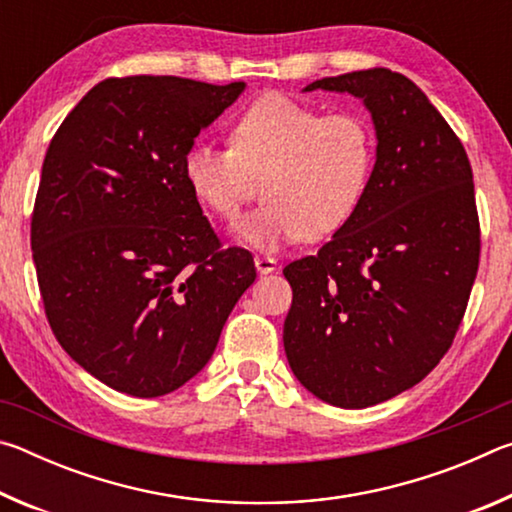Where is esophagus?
Listing matches in <instances>:
<instances>
[{"label": "esophagus", "mask_w": 512, "mask_h": 512, "mask_svg": "<svg viewBox=\"0 0 512 512\" xmlns=\"http://www.w3.org/2000/svg\"><path fill=\"white\" fill-rule=\"evenodd\" d=\"M255 268L259 275H268V273H275L277 271V262L273 257H266V255H257L255 257Z\"/></svg>", "instance_id": "1"}]
</instances>
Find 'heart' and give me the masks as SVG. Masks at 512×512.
<instances>
[{
	"instance_id": "b5f03b06",
	"label": "heart",
	"mask_w": 512,
	"mask_h": 512,
	"mask_svg": "<svg viewBox=\"0 0 512 512\" xmlns=\"http://www.w3.org/2000/svg\"><path fill=\"white\" fill-rule=\"evenodd\" d=\"M375 160V128L359 112L323 115L264 97L235 121L230 146H189L183 173L198 201L223 219H235L262 180L266 203L232 232L239 244L280 250L341 230L368 194Z\"/></svg>"
}]
</instances>
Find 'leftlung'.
Instances as JSON below:
<instances>
[{"mask_svg":"<svg viewBox=\"0 0 512 512\" xmlns=\"http://www.w3.org/2000/svg\"><path fill=\"white\" fill-rule=\"evenodd\" d=\"M370 112L377 160L357 214L316 257L284 268V352L311 395L341 409L391 400L454 341L479 268L463 144L418 85L391 69L309 83Z\"/></svg>","mask_w":512,"mask_h":512,"instance_id":"obj_1","label":"left lung"}]
</instances>
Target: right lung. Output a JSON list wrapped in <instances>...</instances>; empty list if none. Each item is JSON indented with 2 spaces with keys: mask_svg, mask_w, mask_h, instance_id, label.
<instances>
[{
  "mask_svg": "<svg viewBox=\"0 0 512 512\" xmlns=\"http://www.w3.org/2000/svg\"><path fill=\"white\" fill-rule=\"evenodd\" d=\"M246 83L108 79L51 140L31 219L49 325L119 393H173L212 359L253 255L219 250L183 160Z\"/></svg>",
  "mask_w": 512,
  "mask_h": 512,
  "instance_id": "1",
  "label": "right lung"
}]
</instances>
